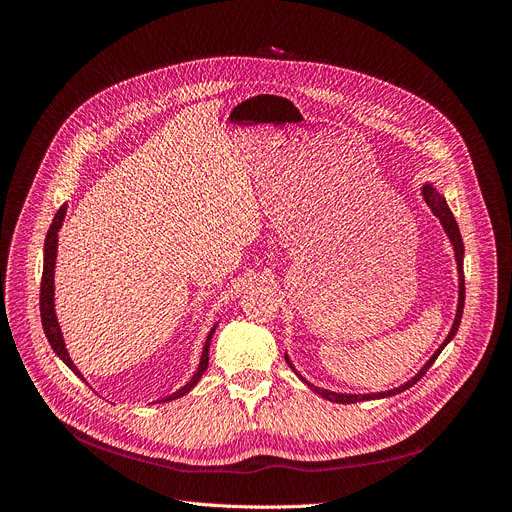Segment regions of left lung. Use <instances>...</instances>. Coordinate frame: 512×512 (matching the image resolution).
<instances>
[{"label":"left lung","mask_w":512,"mask_h":512,"mask_svg":"<svg viewBox=\"0 0 512 512\" xmlns=\"http://www.w3.org/2000/svg\"><path fill=\"white\" fill-rule=\"evenodd\" d=\"M421 193H423V199H425V203L429 205V209H432L436 218L440 220V224H442L444 232L448 234V238H450V242H452V247H454V259H456V267H459V307H456L454 324H452V328H450V332H448L446 340L440 344V348H438V351L432 355V359H429V361L419 369V373L415 375V378H411L407 384H402V386H398V388H394V390H386V392H375V394H340V392H332V390L317 388V386H313L311 382H307L297 369H294V365L290 363V359H288V355H286L284 359H286V363L290 365V369H292L294 373H297L299 378H301V380H303V382H305V384H307L315 394H319L321 398L332 400V402H340V405H351V402L375 400V398H388V396H394V394H400V392L409 390L413 384H417V382L423 378L425 371L434 365V361L438 359V355L444 351V346H446V344L456 336V330H459V326H461L463 307H465V276H463V255H465V247H463L461 230H459V224H456V220H454V215H452V211H450V207H448L446 199L436 191V188H434L432 184H423Z\"/></svg>","instance_id":"8db88e82"}]
</instances>
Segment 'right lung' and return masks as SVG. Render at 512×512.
Wrapping results in <instances>:
<instances>
[{
	"mask_svg": "<svg viewBox=\"0 0 512 512\" xmlns=\"http://www.w3.org/2000/svg\"><path fill=\"white\" fill-rule=\"evenodd\" d=\"M64 218H66V205H62V207L58 209L56 218H53V222H51V226H49V230H47V238H45V249H43V278H41V301H39V305H41V324H43V332H45V336H47V340H49V344H51V348H53V353H56V355L78 375V378H83V375H80V371L76 369V365L72 363L68 351H66V344H64V338H62V330H60L58 317H56V309H53V307H56V305H53V292H56V290H53V272H56V257H58V232H60V228H62ZM215 328H218V326L211 328V332H209V336H207V340H205L201 363H199V367H197V373L191 378V382L184 384L180 390H176L174 394H170V396H166V398H161V400H157V402L176 400V398L188 394V392H191V390L197 386V382L201 380V375L205 373V369H207V365H209V342H211V338H213V334H215ZM83 380H85V378H83Z\"/></svg>",
	"mask_w": 512,
	"mask_h": 512,
	"instance_id": "add662e5",
	"label": "right lung"
}]
</instances>
